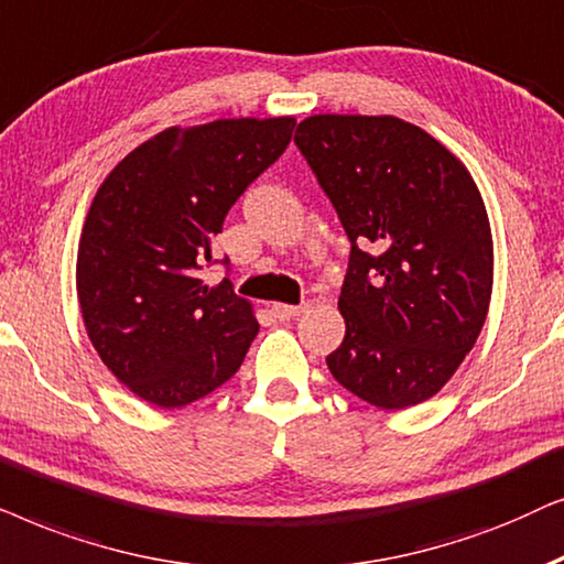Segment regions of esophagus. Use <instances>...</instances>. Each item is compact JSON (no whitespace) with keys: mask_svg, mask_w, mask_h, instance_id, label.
<instances>
[{"mask_svg":"<svg viewBox=\"0 0 564 564\" xmlns=\"http://www.w3.org/2000/svg\"><path fill=\"white\" fill-rule=\"evenodd\" d=\"M304 306L302 304H273V314L278 319H291L302 314Z\"/></svg>","mask_w":564,"mask_h":564,"instance_id":"esophagus-1","label":"esophagus"}]
</instances>
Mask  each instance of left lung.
<instances>
[{"label": "left lung", "instance_id": "1", "mask_svg": "<svg viewBox=\"0 0 564 564\" xmlns=\"http://www.w3.org/2000/svg\"><path fill=\"white\" fill-rule=\"evenodd\" d=\"M296 147L350 239L329 373L379 410L438 394L475 348L492 296V231L459 156L394 116L319 112ZM369 249V253H364Z\"/></svg>", "mask_w": 564, "mask_h": 564}]
</instances>
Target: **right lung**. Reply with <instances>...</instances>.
Listing matches in <instances>:
<instances>
[{"label": "right lung", "mask_w": 564, "mask_h": 564, "mask_svg": "<svg viewBox=\"0 0 564 564\" xmlns=\"http://www.w3.org/2000/svg\"><path fill=\"white\" fill-rule=\"evenodd\" d=\"M294 126V116L170 126L97 187L77 250L79 310L97 356L144 402L185 408L242 366L260 329L252 304L200 270Z\"/></svg>", "instance_id": "1"}]
</instances>
